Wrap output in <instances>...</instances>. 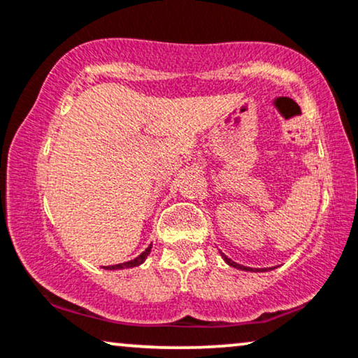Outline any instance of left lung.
<instances>
[{
	"mask_svg": "<svg viewBox=\"0 0 358 358\" xmlns=\"http://www.w3.org/2000/svg\"><path fill=\"white\" fill-rule=\"evenodd\" d=\"M222 257H224V259L227 263L230 264V266H234V268H236V270H243V271H259V270H253V268H248V266H243V264H238V263H235V262H231V259L229 258V257H225L224 253H222ZM266 271V270H264Z\"/></svg>",
	"mask_w": 358,
	"mask_h": 358,
	"instance_id": "8db88e82",
	"label": "left lung"
}]
</instances>
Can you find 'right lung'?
I'll return each mask as SVG.
<instances>
[{
    "label": "right lung",
    "instance_id": "right-lung-1",
    "mask_svg": "<svg viewBox=\"0 0 358 358\" xmlns=\"http://www.w3.org/2000/svg\"><path fill=\"white\" fill-rule=\"evenodd\" d=\"M151 252V245L148 247L145 252H143L139 257H136L134 259H131V262H127V263H120V264H111V266H106V270H123V268H133V266H138V264H141L143 262H145L148 255H150Z\"/></svg>",
    "mask_w": 358,
    "mask_h": 358
}]
</instances>
